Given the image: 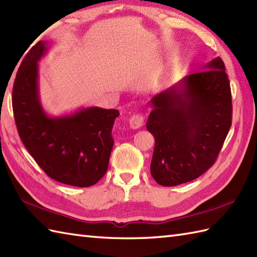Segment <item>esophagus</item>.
Listing matches in <instances>:
<instances>
[{
	"label": "esophagus",
	"instance_id": "34e87169",
	"mask_svg": "<svg viewBox=\"0 0 257 257\" xmlns=\"http://www.w3.org/2000/svg\"><path fill=\"white\" fill-rule=\"evenodd\" d=\"M145 121V118L141 113H135L134 116L129 119V125L133 129H138L140 127H143Z\"/></svg>",
	"mask_w": 257,
	"mask_h": 257
}]
</instances>
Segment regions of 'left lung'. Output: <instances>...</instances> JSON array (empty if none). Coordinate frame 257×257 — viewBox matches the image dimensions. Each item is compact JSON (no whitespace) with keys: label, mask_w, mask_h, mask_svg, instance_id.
Returning <instances> with one entry per match:
<instances>
[{"label":"left lung","mask_w":257,"mask_h":257,"mask_svg":"<svg viewBox=\"0 0 257 257\" xmlns=\"http://www.w3.org/2000/svg\"><path fill=\"white\" fill-rule=\"evenodd\" d=\"M151 176L163 187L199 178L216 160L232 124V95L220 57L151 99Z\"/></svg>","instance_id":"1"}]
</instances>
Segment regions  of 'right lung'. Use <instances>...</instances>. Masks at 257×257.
Instances as JSON below:
<instances>
[{"label": "right lung", "instance_id": "obj_1", "mask_svg": "<svg viewBox=\"0 0 257 257\" xmlns=\"http://www.w3.org/2000/svg\"><path fill=\"white\" fill-rule=\"evenodd\" d=\"M47 44L37 42L16 74L12 94L16 128L25 148L48 177L74 187H90L107 172L113 146L111 130L119 111L89 107L69 116L48 117L37 86V62Z\"/></svg>", "mask_w": 257, "mask_h": 257}]
</instances>
